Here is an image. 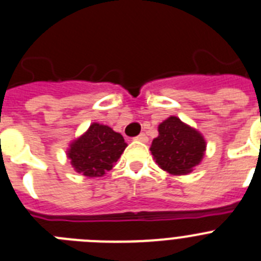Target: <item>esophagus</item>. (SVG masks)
Masks as SVG:
<instances>
[{"label":"esophagus","mask_w":261,"mask_h":261,"mask_svg":"<svg viewBox=\"0 0 261 261\" xmlns=\"http://www.w3.org/2000/svg\"><path fill=\"white\" fill-rule=\"evenodd\" d=\"M135 140L136 141H140V142H147V140H149V138H147V136L145 135V133H141V135H138Z\"/></svg>","instance_id":"34e87169"}]
</instances>
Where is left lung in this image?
Instances as JSON below:
<instances>
[{
    "mask_svg": "<svg viewBox=\"0 0 261 261\" xmlns=\"http://www.w3.org/2000/svg\"><path fill=\"white\" fill-rule=\"evenodd\" d=\"M158 132L150 151L162 170L171 175H187L200 165L206 142L199 130L179 117L170 116L159 124Z\"/></svg>",
    "mask_w": 261,
    "mask_h": 261,
    "instance_id": "1",
    "label": "left lung"
}]
</instances>
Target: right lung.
Returning a JSON list of instances; mask_svg holds the SVG:
<instances>
[{
    "mask_svg": "<svg viewBox=\"0 0 261 261\" xmlns=\"http://www.w3.org/2000/svg\"><path fill=\"white\" fill-rule=\"evenodd\" d=\"M123 136L103 124L93 123L84 135L71 142L68 158L78 174L103 176L125 150Z\"/></svg>",
    "mask_w": 261,
    "mask_h": 261,
    "instance_id": "add662e5",
    "label": "right lung"
}]
</instances>
